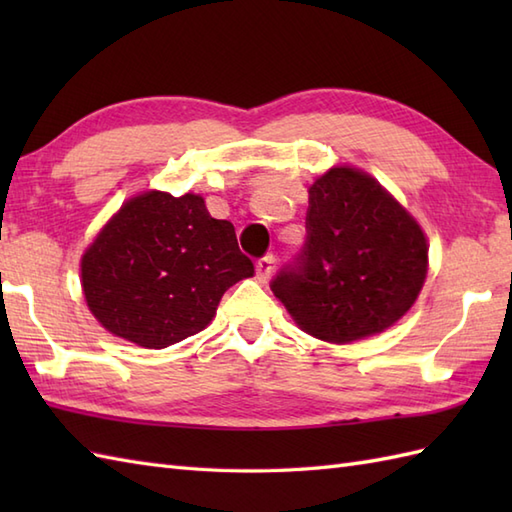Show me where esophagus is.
Returning <instances> with one entry per match:
<instances>
[{"mask_svg":"<svg viewBox=\"0 0 512 512\" xmlns=\"http://www.w3.org/2000/svg\"><path fill=\"white\" fill-rule=\"evenodd\" d=\"M275 270V257L273 255H264L257 259V279L259 281H268L270 275Z\"/></svg>","mask_w":512,"mask_h":512,"instance_id":"obj_1","label":"esophagus"}]
</instances>
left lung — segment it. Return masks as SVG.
I'll list each match as a JSON object with an SVG mask.
<instances>
[{
    "mask_svg": "<svg viewBox=\"0 0 512 512\" xmlns=\"http://www.w3.org/2000/svg\"><path fill=\"white\" fill-rule=\"evenodd\" d=\"M306 242L270 281L301 330L350 343L394 325L427 277V239L367 173L336 167L310 187Z\"/></svg>",
    "mask_w": 512,
    "mask_h": 512,
    "instance_id": "8db88e82",
    "label": "left lung"
}]
</instances>
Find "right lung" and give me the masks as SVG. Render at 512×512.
<instances>
[{
  "mask_svg": "<svg viewBox=\"0 0 512 512\" xmlns=\"http://www.w3.org/2000/svg\"><path fill=\"white\" fill-rule=\"evenodd\" d=\"M253 273L233 224L211 217L193 193L132 198L81 259L94 317L151 350L204 330L224 292Z\"/></svg>",
  "mask_w": 512,
  "mask_h": 512,
  "instance_id": "add662e5",
  "label": "right lung"
}]
</instances>
